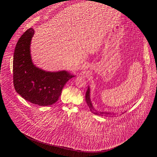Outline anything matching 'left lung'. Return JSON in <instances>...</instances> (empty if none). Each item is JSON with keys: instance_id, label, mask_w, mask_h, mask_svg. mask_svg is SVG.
I'll use <instances>...</instances> for the list:
<instances>
[{"instance_id": "8db88e82", "label": "left lung", "mask_w": 157, "mask_h": 157, "mask_svg": "<svg viewBox=\"0 0 157 157\" xmlns=\"http://www.w3.org/2000/svg\"><path fill=\"white\" fill-rule=\"evenodd\" d=\"M86 101L87 105L89 106V109H90L91 112L94 114L103 116H110V115H112V114H113L110 113H107V112H100V111H98V110L94 109V108L93 107V106L92 105V103H91V101L90 99V89H89V87L87 88V90L86 93Z\"/></svg>"}]
</instances>
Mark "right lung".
I'll use <instances>...</instances> for the list:
<instances>
[{
  "mask_svg": "<svg viewBox=\"0 0 157 157\" xmlns=\"http://www.w3.org/2000/svg\"><path fill=\"white\" fill-rule=\"evenodd\" d=\"M34 31L30 28L21 35L13 56V84L25 100L40 106L55 103L66 83L75 76L66 71H45L33 63L30 45Z\"/></svg>",
  "mask_w": 157,
  "mask_h": 157,
  "instance_id": "1",
  "label": "right lung"
}]
</instances>
